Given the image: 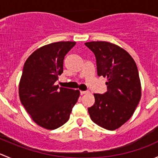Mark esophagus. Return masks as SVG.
Instances as JSON below:
<instances>
[{
    "label": "esophagus",
    "mask_w": 158,
    "mask_h": 158,
    "mask_svg": "<svg viewBox=\"0 0 158 158\" xmlns=\"http://www.w3.org/2000/svg\"><path fill=\"white\" fill-rule=\"evenodd\" d=\"M89 92L88 91H80V94L81 95H85V94H88Z\"/></svg>",
    "instance_id": "34e87169"
}]
</instances>
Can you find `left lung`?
Instances as JSON below:
<instances>
[{"instance_id":"8db88e82","label":"left lung","mask_w":158,"mask_h":158,"mask_svg":"<svg viewBox=\"0 0 158 158\" xmlns=\"http://www.w3.org/2000/svg\"><path fill=\"white\" fill-rule=\"evenodd\" d=\"M85 46L96 58L98 76L107 78V92L94 94L95 104L89 108L91 119L107 130H116L133 115L141 97L138 67L131 56L116 44L92 41Z\"/></svg>"}]
</instances>
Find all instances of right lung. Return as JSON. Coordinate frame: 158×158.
I'll use <instances>...</instances> for the list:
<instances>
[{
  "mask_svg": "<svg viewBox=\"0 0 158 158\" xmlns=\"http://www.w3.org/2000/svg\"><path fill=\"white\" fill-rule=\"evenodd\" d=\"M76 42L61 41L41 47L26 60L19 83V97L32 120L53 130L64 125L79 98V90L56 85L63 60Z\"/></svg>",
  "mask_w": 158,
  "mask_h": 158,
  "instance_id": "1",
  "label": "right lung"
}]
</instances>
